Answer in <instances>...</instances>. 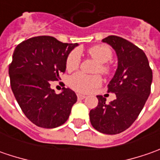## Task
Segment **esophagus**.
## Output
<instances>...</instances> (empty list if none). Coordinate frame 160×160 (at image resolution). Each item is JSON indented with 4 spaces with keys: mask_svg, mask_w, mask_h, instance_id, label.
<instances>
[{
    "mask_svg": "<svg viewBox=\"0 0 160 160\" xmlns=\"http://www.w3.org/2000/svg\"><path fill=\"white\" fill-rule=\"evenodd\" d=\"M86 98V96L85 95H82V94H77V99L78 100H83V99H85Z\"/></svg>",
    "mask_w": 160,
    "mask_h": 160,
    "instance_id": "1",
    "label": "esophagus"
}]
</instances>
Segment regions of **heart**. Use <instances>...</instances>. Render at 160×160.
<instances>
[{
  "instance_id": "1",
  "label": "heart",
  "mask_w": 160,
  "mask_h": 160,
  "mask_svg": "<svg viewBox=\"0 0 160 160\" xmlns=\"http://www.w3.org/2000/svg\"><path fill=\"white\" fill-rule=\"evenodd\" d=\"M90 56L99 62V66L96 68V72H101L103 75H108L110 71L109 67L106 63L112 58V51L105 44L95 45L90 48ZM81 61L80 52L75 50L69 53L66 60V68L68 71L76 70L78 68ZM102 77L100 76H88L83 73L78 72L72 75L69 78L68 83L72 89L79 92H90L91 91L99 87L102 84Z\"/></svg>"
}]
</instances>
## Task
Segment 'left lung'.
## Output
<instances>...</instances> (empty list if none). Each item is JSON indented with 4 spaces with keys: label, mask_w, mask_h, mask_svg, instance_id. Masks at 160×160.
<instances>
[{
    "label": "left lung",
    "mask_w": 160,
    "mask_h": 160,
    "mask_svg": "<svg viewBox=\"0 0 160 160\" xmlns=\"http://www.w3.org/2000/svg\"><path fill=\"white\" fill-rule=\"evenodd\" d=\"M115 50L118 68L108 84V92L116 94L113 102L98 95V106L90 111L93 128L106 134L124 132L138 118L151 93L152 70L142 50L119 36L102 40Z\"/></svg>",
    "instance_id": "8db88e82"
}]
</instances>
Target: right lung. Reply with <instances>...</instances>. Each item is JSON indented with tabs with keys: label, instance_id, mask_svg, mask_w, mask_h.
Segmentation results:
<instances>
[{
	"label": "right lung",
	"instance_id": "obj_1",
	"mask_svg": "<svg viewBox=\"0 0 160 160\" xmlns=\"http://www.w3.org/2000/svg\"><path fill=\"white\" fill-rule=\"evenodd\" d=\"M77 43H64L52 36H36L16 47L9 67L10 86L22 111L32 123L55 128L68 120L77 102L74 91L56 94L52 81L66 71V60Z\"/></svg>",
	"mask_w": 160,
	"mask_h": 160
}]
</instances>
